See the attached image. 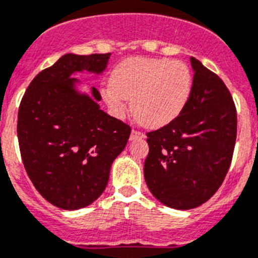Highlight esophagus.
<instances>
[{
	"instance_id": "obj_1",
	"label": "esophagus",
	"mask_w": 258,
	"mask_h": 258,
	"mask_svg": "<svg viewBox=\"0 0 258 258\" xmlns=\"http://www.w3.org/2000/svg\"><path fill=\"white\" fill-rule=\"evenodd\" d=\"M145 135L142 131H138V130H132L131 135H130V140H139V139H144Z\"/></svg>"
}]
</instances>
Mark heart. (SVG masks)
Returning a JSON list of instances; mask_svg holds the SVG:
<instances>
[{"instance_id":"obj_1","label":"heart","mask_w":258,"mask_h":258,"mask_svg":"<svg viewBox=\"0 0 258 258\" xmlns=\"http://www.w3.org/2000/svg\"><path fill=\"white\" fill-rule=\"evenodd\" d=\"M192 74L185 63L165 58L131 57L110 74L101 96L110 110L122 115L131 100L132 113L151 128L166 126L184 110L192 92Z\"/></svg>"}]
</instances>
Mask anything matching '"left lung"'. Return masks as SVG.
I'll return each instance as SVG.
<instances>
[{
	"label": "left lung",
	"instance_id": "obj_1",
	"mask_svg": "<svg viewBox=\"0 0 258 258\" xmlns=\"http://www.w3.org/2000/svg\"><path fill=\"white\" fill-rule=\"evenodd\" d=\"M192 92L184 110L148 132L144 178L157 200L187 210L207 203L225 180L236 140V107L217 74L191 57Z\"/></svg>",
	"mask_w": 258,
	"mask_h": 258
}]
</instances>
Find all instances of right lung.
<instances>
[{
  "mask_svg": "<svg viewBox=\"0 0 258 258\" xmlns=\"http://www.w3.org/2000/svg\"><path fill=\"white\" fill-rule=\"evenodd\" d=\"M110 53L62 55L27 88L18 113V140L24 169L46 201L64 210L88 207L106 188L113 161L131 134L107 115L92 96L76 89L73 74H101Z\"/></svg>",
  "mask_w": 258,
  "mask_h": 258,
  "instance_id": "right-lung-1",
  "label": "right lung"
}]
</instances>
